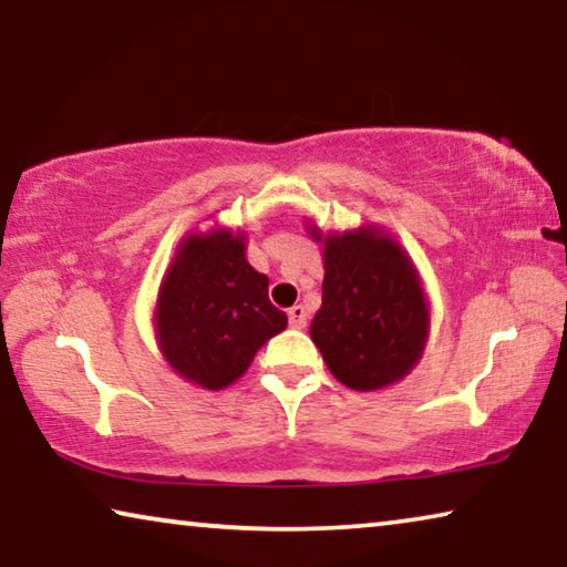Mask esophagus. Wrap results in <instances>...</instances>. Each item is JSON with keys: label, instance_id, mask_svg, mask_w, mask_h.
Masks as SVG:
<instances>
[{"label": "esophagus", "instance_id": "esophagus-1", "mask_svg": "<svg viewBox=\"0 0 567 567\" xmlns=\"http://www.w3.org/2000/svg\"><path fill=\"white\" fill-rule=\"evenodd\" d=\"M287 318H290V324H292V328L302 330L305 324H307V310H305L302 305H295V307H290V310H287Z\"/></svg>", "mask_w": 567, "mask_h": 567}]
</instances>
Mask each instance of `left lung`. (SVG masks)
I'll return each instance as SVG.
<instances>
[{
  "label": "left lung",
  "instance_id": "obj_1",
  "mask_svg": "<svg viewBox=\"0 0 567 567\" xmlns=\"http://www.w3.org/2000/svg\"><path fill=\"white\" fill-rule=\"evenodd\" d=\"M320 243V233H312ZM312 342L342 385L378 390L405 378L427 334V302L405 252L370 229L324 239L322 307Z\"/></svg>",
  "mask_w": 567,
  "mask_h": 567
}]
</instances>
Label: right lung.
<instances>
[{
    "mask_svg": "<svg viewBox=\"0 0 567 567\" xmlns=\"http://www.w3.org/2000/svg\"><path fill=\"white\" fill-rule=\"evenodd\" d=\"M267 287L245 260L243 235L187 237L157 300V338L172 368L207 390L235 382L287 324Z\"/></svg>",
    "mask_w": 567,
    "mask_h": 567,
    "instance_id": "add662e5",
    "label": "right lung"
}]
</instances>
